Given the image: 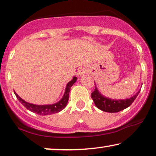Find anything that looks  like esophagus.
<instances>
[{
    "label": "esophagus",
    "instance_id": "1",
    "mask_svg": "<svg viewBox=\"0 0 156 156\" xmlns=\"http://www.w3.org/2000/svg\"><path fill=\"white\" fill-rule=\"evenodd\" d=\"M81 73H82V72H80V73H80V74H81Z\"/></svg>",
    "mask_w": 156,
    "mask_h": 156
}]
</instances>
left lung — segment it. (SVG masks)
Listing matches in <instances>:
<instances>
[{
	"label": "left lung",
	"mask_w": 156,
	"mask_h": 156,
	"mask_svg": "<svg viewBox=\"0 0 156 156\" xmlns=\"http://www.w3.org/2000/svg\"><path fill=\"white\" fill-rule=\"evenodd\" d=\"M96 87V86H95ZM140 90L137 93L129 98L124 100H114L109 98H106L101 95L96 87L94 92L91 93V98L93 99L95 105L98 109L108 112H117L128 108L138 96Z\"/></svg>",
	"instance_id": "obj_1"
}]
</instances>
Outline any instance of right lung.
Returning a JSON list of instances; mask_svg holds the SVG:
<instances>
[{
    "mask_svg": "<svg viewBox=\"0 0 156 156\" xmlns=\"http://www.w3.org/2000/svg\"><path fill=\"white\" fill-rule=\"evenodd\" d=\"M76 79L77 78H76V76H74L73 80H72L69 82L67 83V84L66 86V89H65V94L63 95L62 99L59 101V102L54 103V104L41 105L32 104V103L26 102L25 101H24L23 99L20 98L15 92V94L20 102L27 109L30 110L31 112H34V113L40 115H48L57 113V112L61 111L62 110H63L65 107H66L67 103L68 102L69 100V91H70V88L75 83Z\"/></svg>",
    "mask_w": 156,
    "mask_h": 156,
    "instance_id": "1",
    "label": "right lung"
}]
</instances>
